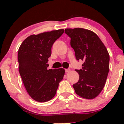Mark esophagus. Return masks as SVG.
<instances>
[{
  "label": "esophagus",
  "instance_id": "1",
  "mask_svg": "<svg viewBox=\"0 0 124 124\" xmlns=\"http://www.w3.org/2000/svg\"><path fill=\"white\" fill-rule=\"evenodd\" d=\"M69 71H70V69H65V72H66V73L69 72Z\"/></svg>",
  "mask_w": 124,
  "mask_h": 124
}]
</instances>
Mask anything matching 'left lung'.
Instances as JSON below:
<instances>
[{
    "mask_svg": "<svg viewBox=\"0 0 124 124\" xmlns=\"http://www.w3.org/2000/svg\"><path fill=\"white\" fill-rule=\"evenodd\" d=\"M64 33L70 38V46L77 60L83 61L82 69H76L79 80L73 88L79 96L93 99L101 93L105 84L109 72V54L93 31L75 28L65 29Z\"/></svg>",
    "mask_w": 124,
    "mask_h": 124,
    "instance_id": "obj_1",
    "label": "left lung"
}]
</instances>
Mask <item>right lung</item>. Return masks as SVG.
Here are the masks:
<instances>
[{"label":"right lung","mask_w":124,"mask_h":124,"mask_svg":"<svg viewBox=\"0 0 124 124\" xmlns=\"http://www.w3.org/2000/svg\"><path fill=\"white\" fill-rule=\"evenodd\" d=\"M64 33L63 29L30 35L20 46L17 54L19 70L26 90L31 98L39 102L55 96L65 70L47 69L52 47Z\"/></svg>","instance_id":"1"}]
</instances>
